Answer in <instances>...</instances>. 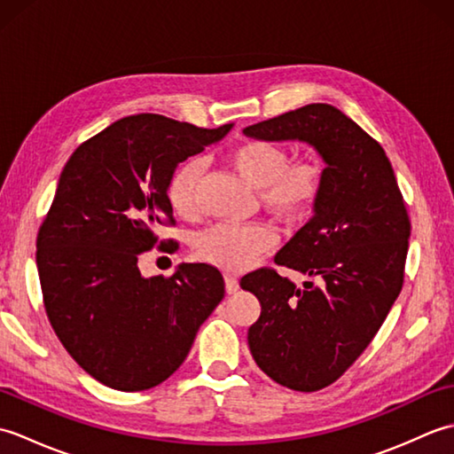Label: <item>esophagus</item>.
I'll list each match as a JSON object with an SVG mask.
<instances>
[{"label": "esophagus", "mask_w": 454, "mask_h": 454, "mask_svg": "<svg viewBox=\"0 0 454 454\" xmlns=\"http://www.w3.org/2000/svg\"><path fill=\"white\" fill-rule=\"evenodd\" d=\"M224 283H226V293H228V294H234V293L238 291V288H239L238 278L232 277V275H224Z\"/></svg>", "instance_id": "34e87169"}]
</instances>
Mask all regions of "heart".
<instances>
[{
	"mask_svg": "<svg viewBox=\"0 0 454 454\" xmlns=\"http://www.w3.org/2000/svg\"><path fill=\"white\" fill-rule=\"evenodd\" d=\"M230 163L239 177L259 191L263 207L286 222L306 216L324 187V166L320 161L312 158L288 161L285 148L267 140L244 142L230 153ZM202 171L205 161L189 158L171 173L168 202L177 215H195L197 185ZM275 244L277 232L271 224H216L197 238L195 252L212 265L242 271Z\"/></svg>",
	"mask_w": 454,
	"mask_h": 454,
	"instance_id": "obj_1",
	"label": "heart"
}]
</instances>
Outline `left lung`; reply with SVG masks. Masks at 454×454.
<instances>
[{"label":"left lung","mask_w":454,"mask_h":454,"mask_svg":"<svg viewBox=\"0 0 454 454\" xmlns=\"http://www.w3.org/2000/svg\"><path fill=\"white\" fill-rule=\"evenodd\" d=\"M244 134L304 142L325 163L314 216L275 255L316 285L298 288L275 269L239 281L262 304L247 330L259 369L291 390H322L366 349L402 291L406 205L380 144L332 105H306Z\"/></svg>","instance_id":"8db88e82"}]
</instances>
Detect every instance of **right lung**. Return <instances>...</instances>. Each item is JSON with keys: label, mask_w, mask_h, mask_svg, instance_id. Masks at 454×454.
<instances>
[{"label": "right lung", "mask_w": 454, "mask_h": 454, "mask_svg": "<svg viewBox=\"0 0 454 454\" xmlns=\"http://www.w3.org/2000/svg\"><path fill=\"white\" fill-rule=\"evenodd\" d=\"M230 130L134 114L83 142L60 173L36 238L44 308L66 351L105 387L138 392L169 379L224 298L215 267L144 277L138 259L173 224L171 173Z\"/></svg>", "instance_id": "1"}]
</instances>
